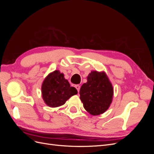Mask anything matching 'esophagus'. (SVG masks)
<instances>
[{
  "mask_svg": "<svg viewBox=\"0 0 154 154\" xmlns=\"http://www.w3.org/2000/svg\"><path fill=\"white\" fill-rule=\"evenodd\" d=\"M75 87H76V88L77 89L78 92H79V91H80V86L79 85H75Z\"/></svg>",
  "mask_w": 154,
  "mask_h": 154,
  "instance_id": "esophagus-1",
  "label": "esophagus"
}]
</instances>
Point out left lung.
Listing matches in <instances>:
<instances>
[{
  "label": "left lung",
  "mask_w": 154,
  "mask_h": 154,
  "mask_svg": "<svg viewBox=\"0 0 154 154\" xmlns=\"http://www.w3.org/2000/svg\"><path fill=\"white\" fill-rule=\"evenodd\" d=\"M87 82L82 85L80 98L83 107L92 116L106 112L112 103L114 95L113 86L104 71H91Z\"/></svg>",
  "instance_id": "obj_1"
}]
</instances>
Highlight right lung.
Wrapping results in <instances>:
<instances>
[{"label":"right lung","mask_w":154,"mask_h":154,"mask_svg":"<svg viewBox=\"0 0 154 154\" xmlns=\"http://www.w3.org/2000/svg\"><path fill=\"white\" fill-rule=\"evenodd\" d=\"M41 90L44 103L53 108L64 105L70 97L78 94L76 88L71 87L59 70L50 72L45 78Z\"/></svg>","instance_id":"add662e5"}]
</instances>
